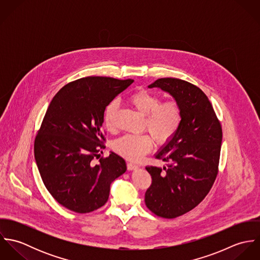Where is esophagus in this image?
I'll use <instances>...</instances> for the list:
<instances>
[{"mask_svg":"<svg viewBox=\"0 0 260 260\" xmlns=\"http://www.w3.org/2000/svg\"><path fill=\"white\" fill-rule=\"evenodd\" d=\"M138 168V165L133 164V163H127V169L128 170H135Z\"/></svg>","mask_w":260,"mask_h":260,"instance_id":"1","label":"esophagus"}]
</instances>
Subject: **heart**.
Segmentation results:
<instances>
[{
  "label": "heart",
  "mask_w": 260,
  "mask_h": 260,
  "mask_svg": "<svg viewBox=\"0 0 260 260\" xmlns=\"http://www.w3.org/2000/svg\"><path fill=\"white\" fill-rule=\"evenodd\" d=\"M130 104L145 117V129L159 145L169 142L177 133L182 113L179 104L175 101L161 103L159 96L141 90L129 98ZM119 103L114 100L108 104L104 114L105 126L108 130L115 128V117ZM153 147L152 138L149 135H124L113 143V149L130 161H138Z\"/></svg>",
  "instance_id": "obj_1"
}]
</instances>
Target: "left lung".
I'll return each mask as SVG.
<instances>
[{
  "instance_id": "1",
  "label": "left lung",
  "mask_w": 260,
  "mask_h": 260,
  "mask_svg": "<svg viewBox=\"0 0 260 260\" xmlns=\"http://www.w3.org/2000/svg\"><path fill=\"white\" fill-rule=\"evenodd\" d=\"M148 88L171 95L182 113L175 136L155 157L163 168L147 166L152 184L145 204L156 215L175 218L196 207L208 194L218 172L222 129L207 96L195 85L176 78H161Z\"/></svg>"
}]
</instances>
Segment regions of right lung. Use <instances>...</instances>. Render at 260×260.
Masks as SVG:
<instances>
[{
	"label": "right lung",
	"mask_w": 260,
	"mask_h": 260,
	"mask_svg": "<svg viewBox=\"0 0 260 260\" xmlns=\"http://www.w3.org/2000/svg\"><path fill=\"white\" fill-rule=\"evenodd\" d=\"M134 80L86 77L65 85L52 99L35 139V159L51 195L77 213H89L108 200L112 182L127 170L111 152L92 160L105 141L102 124L108 104Z\"/></svg>",
	"instance_id": "obj_1"
}]
</instances>
